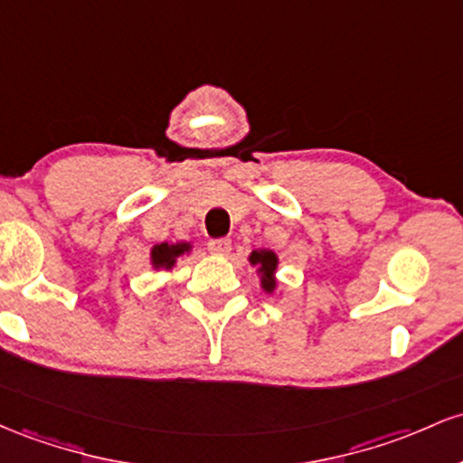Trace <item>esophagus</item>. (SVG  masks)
<instances>
[{
    "mask_svg": "<svg viewBox=\"0 0 463 463\" xmlns=\"http://www.w3.org/2000/svg\"><path fill=\"white\" fill-rule=\"evenodd\" d=\"M207 249H210L212 256H227L232 251V242L227 238H216V241L207 242Z\"/></svg>",
    "mask_w": 463,
    "mask_h": 463,
    "instance_id": "1",
    "label": "esophagus"
}]
</instances>
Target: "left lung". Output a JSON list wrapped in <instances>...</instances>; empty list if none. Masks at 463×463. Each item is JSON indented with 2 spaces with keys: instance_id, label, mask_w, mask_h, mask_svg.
Masks as SVG:
<instances>
[{
  "instance_id": "obj_1",
  "label": "left lung",
  "mask_w": 463,
  "mask_h": 463,
  "mask_svg": "<svg viewBox=\"0 0 463 463\" xmlns=\"http://www.w3.org/2000/svg\"><path fill=\"white\" fill-rule=\"evenodd\" d=\"M247 260L251 267H256V273L260 278V288H262L267 295H273L275 288H278V278H275V273H278V264H279L278 253H275L273 249H253Z\"/></svg>"
}]
</instances>
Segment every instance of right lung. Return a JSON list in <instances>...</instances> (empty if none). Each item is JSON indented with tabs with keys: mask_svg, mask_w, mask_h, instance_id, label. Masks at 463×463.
Masks as SVG:
<instances>
[{
	"mask_svg": "<svg viewBox=\"0 0 463 463\" xmlns=\"http://www.w3.org/2000/svg\"><path fill=\"white\" fill-rule=\"evenodd\" d=\"M192 251V242H159L150 249V264L155 271H173L179 258L188 256Z\"/></svg>",
	"mask_w": 463,
	"mask_h": 463,
	"instance_id": "1",
	"label": "right lung"
}]
</instances>
